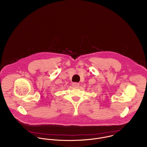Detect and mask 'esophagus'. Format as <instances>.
<instances>
[{
    "mask_svg": "<svg viewBox=\"0 0 147 147\" xmlns=\"http://www.w3.org/2000/svg\"><path fill=\"white\" fill-rule=\"evenodd\" d=\"M72 86L75 88H78V87H79V84L78 83H74L72 84Z\"/></svg>",
    "mask_w": 147,
    "mask_h": 147,
    "instance_id": "1",
    "label": "esophagus"
}]
</instances>
